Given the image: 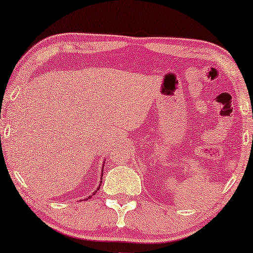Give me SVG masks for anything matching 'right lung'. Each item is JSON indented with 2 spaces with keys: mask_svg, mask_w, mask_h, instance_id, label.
<instances>
[{
  "mask_svg": "<svg viewBox=\"0 0 253 253\" xmlns=\"http://www.w3.org/2000/svg\"><path fill=\"white\" fill-rule=\"evenodd\" d=\"M103 164H105V161H103ZM103 166H105V165H102V168H101V169H102V170H101V177H102V175H103ZM101 183H102V178H100V184H99V186H98V189H96V190H95V191L92 193V196H93V195H94V193H95L96 191H98V190L100 189V185H101ZM92 196H88V198H89V197H92ZM86 199H87V198H86Z\"/></svg>",
  "mask_w": 253,
  "mask_h": 253,
  "instance_id": "add662e5",
  "label": "right lung"
}]
</instances>
